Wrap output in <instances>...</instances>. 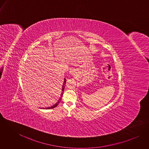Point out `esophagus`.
I'll use <instances>...</instances> for the list:
<instances>
[{
    "label": "esophagus",
    "mask_w": 149,
    "mask_h": 149,
    "mask_svg": "<svg viewBox=\"0 0 149 149\" xmlns=\"http://www.w3.org/2000/svg\"><path fill=\"white\" fill-rule=\"evenodd\" d=\"M75 72V70L74 69H70V71H69V73L70 74H74Z\"/></svg>",
    "instance_id": "34e87169"
}]
</instances>
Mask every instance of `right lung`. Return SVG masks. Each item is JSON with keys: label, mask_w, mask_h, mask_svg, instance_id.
I'll return each instance as SVG.
<instances>
[{"label": "right lung", "mask_w": 149, "mask_h": 149, "mask_svg": "<svg viewBox=\"0 0 149 149\" xmlns=\"http://www.w3.org/2000/svg\"><path fill=\"white\" fill-rule=\"evenodd\" d=\"M66 79H64V83H63V85L62 86V92H61V96H60V99H59V100H58V101L56 103V104H54V105H53V106H52L51 107H47V108H45V109H52V108H55L57 106H58V104L60 103V101L61 100V98H62V97H63V93H64V89H65V84H66Z\"/></svg>", "instance_id": "right-lung-1"}]
</instances>
